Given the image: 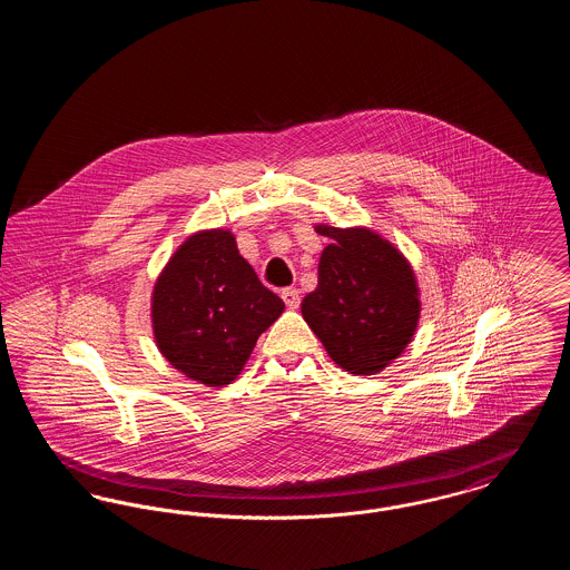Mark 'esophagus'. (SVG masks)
<instances>
[{
	"instance_id": "obj_1",
	"label": "esophagus",
	"mask_w": 570,
	"mask_h": 570,
	"mask_svg": "<svg viewBox=\"0 0 570 570\" xmlns=\"http://www.w3.org/2000/svg\"><path fill=\"white\" fill-rule=\"evenodd\" d=\"M282 298H284V303H286L291 309H295V307H298V303H301L297 288H284V291H282Z\"/></svg>"
}]
</instances>
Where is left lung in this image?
I'll return each instance as SVG.
<instances>
[{"label": "left lung", "instance_id": "8db88e82", "mask_svg": "<svg viewBox=\"0 0 570 570\" xmlns=\"http://www.w3.org/2000/svg\"><path fill=\"white\" fill-rule=\"evenodd\" d=\"M328 237L318 286L301 314L328 356L351 374H376L400 356L419 323V291L406 258L365 228L316 226Z\"/></svg>", "mask_w": 570, "mask_h": 570}]
</instances>
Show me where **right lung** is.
Listing matches in <instances>:
<instances>
[{
    "mask_svg": "<svg viewBox=\"0 0 570 570\" xmlns=\"http://www.w3.org/2000/svg\"><path fill=\"white\" fill-rule=\"evenodd\" d=\"M282 312L284 301L263 286L228 230L191 235L166 265L151 305L160 353L209 386L237 379Z\"/></svg>",
    "mask_w": 570,
    "mask_h": 570,
    "instance_id": "obj_1",
    "label": "right lung"
}]
</instances>
